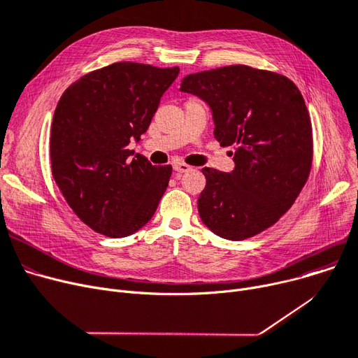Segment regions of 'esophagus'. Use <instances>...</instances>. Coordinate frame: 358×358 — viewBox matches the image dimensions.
Returning <instances> with one entry per match:
<instances>
[{
  "label": "esophagus",
  "instance_id": "1",
  "mask_svg": "<svg viewBox=\"0 0 358 358\" xmlns=\"http://www.w3.org/2000/svg\"><path fill=\"white\" fill-rule=\"evenodd\" d=\"M190 169H192V166H190V165H187V164H184V162H177V164H174V171H176V173H178V174H182V173L190 171Z\"/></svg>",
  "mask_w": 358,
  "mask_h": 358
}]
</instances>
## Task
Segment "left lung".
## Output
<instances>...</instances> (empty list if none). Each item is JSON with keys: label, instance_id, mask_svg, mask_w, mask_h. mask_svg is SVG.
Returning a JSON list of instances; mask_svg holds the SVG:
<instances>
[{"label": "left lung", "instance_id": "8db88e82", "mask_svg": "<svg viewBox=\"0 0 358 358\" xmlns=\"http://www.w3.org/2000/svg\"><path fill=\"white\" fill-rule=\"evenodd\" d=\"M180 90L209 104L215 138L234 148L232 173L201 169V222L231 241L273 227L302 192L312 166V124L299 88L285 75L231 65L187 75Z\"/></svg>", "mask_w": 358, "mask_h": 358}]
</instances>
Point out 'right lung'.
<instances>
[{
	"mask_svg": "<svg viewBox=\"0 0 358 358\" xmlns=\"http://www.w3.org/2000/svg\"><path fill=\"white\" fill-rule=\"evenodd\" d=\"M180 68L117 62L69 85L55 108L52 176L69 208L110 238L135 234L154 216L171 165L127 149L148 130Z\"/></svg>",
	"mask_w": 358,
	"mask_h": 358,
	"instance_id": "add662e5",
	"label": "right lung"
}]
</instances>
